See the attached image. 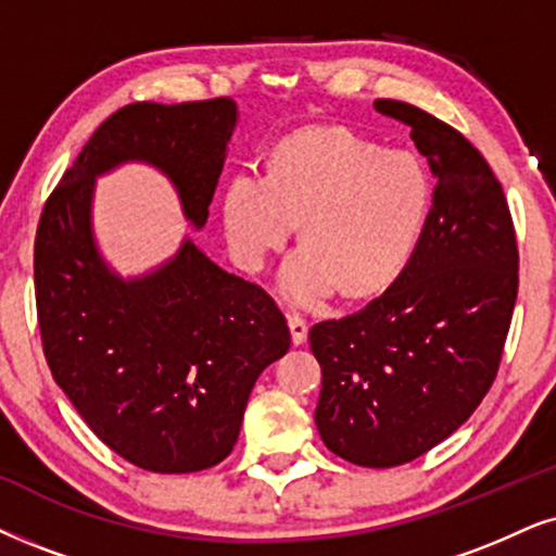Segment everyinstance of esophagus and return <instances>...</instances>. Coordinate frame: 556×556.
<instances>
[{"mask_svg": "<svg viewBox=\"0 0 556 556\" xmlns=\"http://www.w3.org/2000/svg\"><path fill=\"white\" fill-rule=\"evenodd\" d=\"M287 326H290L294 346H302V343L307 341V323L302 320L300 315H290V318H287Z\"/></svg>", "mask_w": 556, "mask_h": 556, "instance_id": "34e87169", "label": "esophagus"}]
</instances>
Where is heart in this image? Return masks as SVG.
<instances>
[{
  "label": "heart",
  "mask_w": 556,
  "mask_h": 556,
  "mask_svg": "<svg viewBox=\"0 0 556 556\" xmlns=\"http://www.w3.org/2000/svg\"><path fill=\"white\" fill-rule=\"evenodd\" d=\"M431 179L405 151H382L346 128H307L274 151L269 174L238 172L223 197L230 254L262 271L294 230L302 243L279 292L302 307L330 294H377L416 254L431 213Z\"/></svg>",
  "instance_id": "1"
}]
</instances>
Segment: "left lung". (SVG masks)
<instances>
[{
  "mask_svg": "<svg viewBox=\"0 0 556 556\" xmlns=\"http://www.w3.org/2000/svg\"><path fill=\"white\" fill-rule=\"evenodd\" d=\"M435 187L405 271L367 307L311 328L323 371L315 426L359 467H397L448 439L488 395L518 294V249L501 181L469 140L395 100Z\"/></svg>",
  "mask_w": 556,
  "mask_h": 556,
  "instance_id": "1",
  "label": "left lung"
}]
</instances>
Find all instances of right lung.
Instances as JSON below:
<instances>
[{
	"label": "right lung",
	"instance_id": "obj_1",
	"mask_svg": "<svg viewBox=\"0 0 556 556\" xmlns=\"http://www.w3.org/2000/svg\"><path fill=\"white\" fill-rule=\"evenodd\" d=\"M238 125L230 97L136 102L110 115L48 197L35 236V300L55 384L97 439L161 475L215 467L233 452L256 379L290 349L262 287L220 269L192 238L123 277L94 233L97 179L146 164L202 230Z\"/></svg>",
	"mask_w": 556,
	"mask_h": 556
}]
</instances>
